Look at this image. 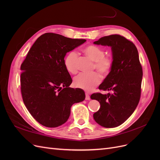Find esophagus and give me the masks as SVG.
I'll use <instances>...</instances> for the list:
<instances>
[{"label":"esophagus","instance_id":"1","mask_svg":"<svg viewBox=\"0 0 160 160\" xmlns=\"http://www.w3.org/2000/svg\"><path fill=\"white\" fill-rule=\"evenodd\" d=\"M85 99L86 100H89L90 99V96H89L88 93H85Z\"/></svg>","mask_w":160,"mask_h":160}]
</instances>
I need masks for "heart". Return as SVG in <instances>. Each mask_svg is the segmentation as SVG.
Returning a JSON list of instances; mask_svg holds the SVG:
<instances>
[{
  "label": "heart",
  "mask_w": 160,
  "mask_h": 160,
  "mask_svg": "<svg viewBox=\"0 0 160 160\" xmlns=\"http://www.w3.org/2000/svg\"><path fill=\"white\" fill-rule=\"evenodd\" d=\"M83 52L91 60L94 61L93 68L100 73L107 75L112 67V60L110 57L104 56L105 52L101 47L95 45H89L84 47ZM78 55L75 51H71L65 59V66L70 73L75 74L77 71ZM101 81L99 73L93 72L92 73H80L74 79V85L77 88L85 91H91L98 85Z\"/></svg>",
  "instance_id": "b5f03b06"
}]
</instances>
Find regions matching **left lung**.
I'll return each instance as SVG.
<instances>
[{
  "label": "left lung",
  "mask_w": 160,
  "mask_h": 160,
  "mask_svg": "<svg viewBox=\"0 0 160 160\" xmlns=\"http://www.w3.org/2000/svg\"><path fill=\"white\" fill-rule=\"evenodd\" d=\"M94 44L110 47L112 67L99 89L113 93H93L100 109L93 114L95 122L104 128H115L126 121L136 109L141 95L143 71L136 47L119 35L101 37Z\"/></svg>",
  "instance_id": "obj_1"
}]
</instances>
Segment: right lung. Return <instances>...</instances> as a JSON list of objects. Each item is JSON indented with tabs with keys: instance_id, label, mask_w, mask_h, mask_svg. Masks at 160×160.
I'll return each mask as SVG.
<instances>
[{
	"instance_id": "1",
	"label": "right lung",
	"mask_w": 160,
	"mask_h": 160,
	"mask_svg": "<svg viewBox=\"0 0 160 160\" xmlns=\"http://www.w3.org/2000/svg\"><path fill=\"white\" fill-rule=\"evenodd\" d=\"M85 41L55 33L43 34L21 66L23 102L32 117L45 127L65 123L72 105L85 99L83 89L69 88L72 79L64 63L67 53Z\"/></svg>"
}]
</instances>
